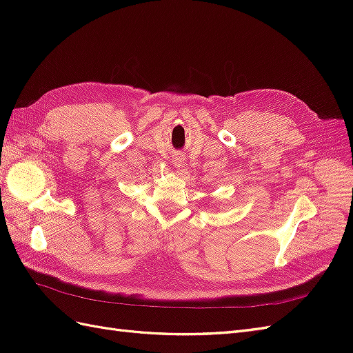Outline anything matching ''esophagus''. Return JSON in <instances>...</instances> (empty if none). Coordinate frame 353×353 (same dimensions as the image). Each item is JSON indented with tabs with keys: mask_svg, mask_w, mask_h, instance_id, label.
Segmentation results:
<instances>
[{
	"mask_svg": "<svg viewBox=\"0 0 353 353\" xmlns=\"http://www.w3.org/2000/svg\"><path fill=\"white\" fill-rule=\"evenodd\" d=\"M172 163H174V166L175 168H183V165H184V157L181 156V154H175L174 156V159H172Z\"/></svg>",
	"mask_w": 353,
	"mask_h": 353,
	"instance_id": "esophagus-1",
	"label": "esophagus"
}]
</instances>
